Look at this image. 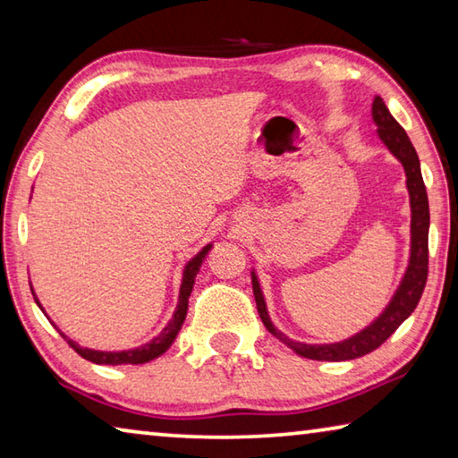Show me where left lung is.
I'll list each match as a JSON object with an SVG mask.
<instances>
[{
  "label": "left lung",
  "instance_id": "1",
  "mask_svg": "<svg viewBox=\"0 0 458 458\" xmlns=\"http://www.w3.org/2000/svg\"><path fill=\"white\" fill-rule=\"evenodd\" d=\"M371 119H374L377 127V137L387 151L396 157L406 174V188L410 196V259L406 273L402 276L396 293L390 299V303L376 321H371L366 329L355 333L350 339L337 341V344H301L286 337L281 329L275 327L270 321L265 294H262L260 283L257 273L252 270V291L254 299H257V309L265 327L273 333V335L284 344L286 347L307 360L317 361H347L361 358L369 352L377 350L384 341L396 331L402 323H404L418 305L422 297L426 276H428V228H430V212H428V196H426V188L422 182L420 172V159L414 149L412 141L406 135V131L400 127V123L392 117L387 111L386 103L379 97L371 103Z\"/></svg>",
  "mask_w": 458,
  "mask_h": 458
}]
</instances>
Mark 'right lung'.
Here are the masks:
<instances>
[{"mask_svg":"<svg viewBox=\"0 0 458 458\" xmlns=\"http://www.w3.org/2000/svg\"><path fill=\"white\" fill-rule=\"evenodd\" d=\"M212 246H214L212 242L206 244L196 254V257H193L191 260H188V265L183 267L182 286H180V299H177V307H175V311H174V317H172V319H169V323L165 325L164 331H161L157 337H153L149 344L139 345V347H135V350H125V352L89 350V347H82V345L76 344V341H72L71 337H66L64 333H62L56 327V325H54V321H52V325L60 331V335L68 341V345H71L72 350L81 355V358L89 360L92 363H98V366H125V363H133V366H139V363H147V361H151L155 358H159L161 353H165L169 347H172V344H174L175 337H177V333H180V329H182V325L185 321V315H188V301H190V294H191V289H193V283H196V275L199 273L201 262H204V259L208 257V252L212 250ZM32 294H34L38 307H40L42 311H44V307L40 305V301H38L34 289H32ZM44 315H46V311H44ZM46 317H48V315H46ZM48 319H50V317H48Z\"/></svg>","mask_w":458,"mask_h":458,"instance_id":"1","label":"right lung"}]
</instances>
